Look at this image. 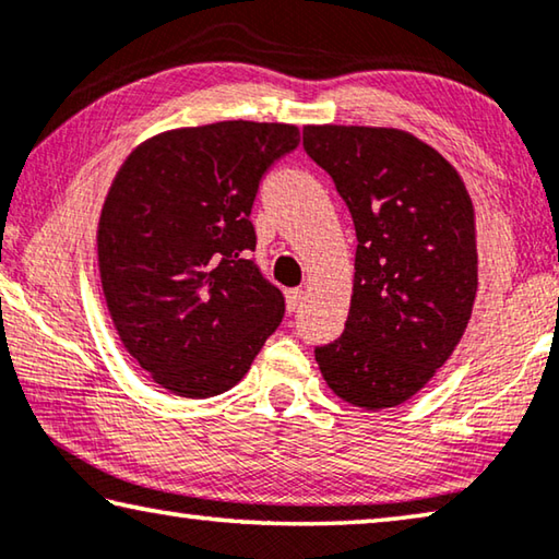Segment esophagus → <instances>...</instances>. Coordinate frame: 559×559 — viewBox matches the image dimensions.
I'll return each mask as SVG.
<instances>
[{"label": "esophagus", "mask_w": 559, "mask_h": 559, "mask_svg": "<svg viewBox=\"0 0 559 559\" xmlns=\"http://www.w3.org/2000/svg\"><path fill=\"white\" fill-rule=\"evenodd\" d=\"M300 300H304V290H300V288H288L286 290V308H288V313L296 311V308L300 306Z\"/></svg>", "instance_id": "34e87169"}]
</instances>
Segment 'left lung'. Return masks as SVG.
<instances>
[{"instance_id":"left-lung-1","label":"left lung","mask_w":559,"mask_h":559,"mask_svg":"<svg viewBox=\"0 0 559 559\" xmlns=\"http://www.w3.org/2000/svg\"><path fill=\"white\" fill-rule=\"evenodd\" d=\"M356 226V276L343 333L318 345L331 391L380 411L415 395L450 358L477 290L475 214L465 183L405 131L306 127Z\"/></svg>"}]
</instances>
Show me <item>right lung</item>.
Returning a JSON list of instances; mask_svg holds the SVG:
<instances>
[{
	"label": "right lung",
	"instance_id": "obj_1",
	"mask_svg": "<svg viewBox=\"0 0 559 559\" xmlns=\"http://www.w3.org/2000/svg\"><path fill=\"white\" fill-rule=\"evenodd\" d=\"M298 141L288 123L218 121L158 134L119 168L99 221L104 298L166 391H228L281 325L283 294L251 259V209Z\"/></svg>",
	"mask_w": 559,
	"mask_h": 559
}]
</instances>
